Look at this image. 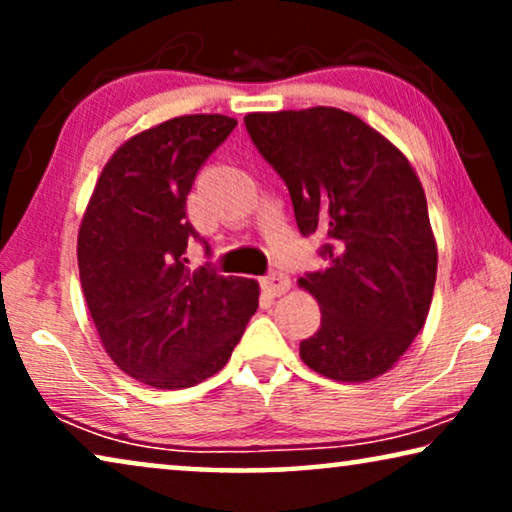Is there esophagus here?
Returning <instances> with one entry per match:
<instances>
[{
  "label": "esophagus",
  "mask_w": 512,
  "mask_h": 512,
  "mask_svg": "<svg viewBox=\"0 0 512 512\" xmlns=\"http://www.w3.org/2000/svg\"><path fill=\"white\" fill-rule=\"evenodd\" d=\"M261 286L268 296H282V293L289 291L291 282H289V277L282 275V272H272V275L261 279Z\"/></svg>",
  "instance_id": "esophagus-1"
}]
</instances>
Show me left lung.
<instances>
[{
	"label": "left lung",
	"mask_w": 512,
	"mask_h": 512,
	"mask_svg": "<svg viewBox=\"0 0 512 512\" xmlns=\"http://www.w3.org/2000/svg\"><path fill=\"white\" fill-rule=\"evenodd\" d=\"M244 125L289 188L300 235L326 237V268L298 282L321 307L300 359L338 382L387 373L422 331L436 284L415 170L380 132L333 107L249 114Z\"/></svg>",
	"instance_id": "8db88e82"
}]
</instances>
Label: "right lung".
<instances>
[{"label":"right lung","instance_id":"obj_1","mask_svg":"<svg viewBox=\"0 0 512 512\" xmlns=\"http://www.w3.org/2000/svg\"><path fill=\"white\" fill-rule=\"evenodd\" d=\"M237 121L179 116L139 132L97 179L79 228V275L111 361L156 389L193 387L226 366L258 307V284L188 268L186 198Z\"/></svg>","mask_w":512,"mask_h":512}]
</instances>
